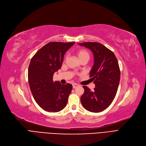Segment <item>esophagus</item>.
<instances>
[{"mask_svg":"<svg viewBox=\"0 0 146 146\" xmlns=\"http://www.w3.org/2000/svg\"><path fill=\"white\" fill-rule=\"evenodd\" d=\"M78 85L77 84H72V87H73V88H76L77 87H78Z\"/></svg>","mask_w":146,"mask_h":146,"instance_id":"esophagus-1","label":"esophagus"}]
</instances>
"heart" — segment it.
I'll return each instance as SVG.
<instances>
[{
    "mask_svg": "<svg viewBox=\"0 0 146 146\" xmlns=\"http://www.w3.org/2000/svg\"><path fill=\"white\" fill-rule=\"evenodd\" d=\"M76 54H77L80 60L84 58L89 59V57H90L89 53L87 50L84 49V48H80V49L77 50L76 51Z\"/></svg>",
    "mask_w": 146,
    "mask_h": 146,
    "instance_id": "1",
    "label": "heart"
}]
</instances>
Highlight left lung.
Instances as JSON below:
<instances>
[{
  "label": "left lung",
  "mask_w": 146,
  "mask_h": 146,
  "mask_svg": "<svg viewBox=\"0 0 146 146\" xmlns=\"http://www.w3.org/2000/svg\"><path fill=\"white\" fill-rule=\"evenodd\" d=\"M89 48L94 55V63L90 71L95 88L92 91L82 86V106L92 112H100L108 108L116 94L120 81V69L115 54L105 46L96 42L78 43Z\"/></svg>",
  "instance_id": "left-lung-1"
}]
</instances>
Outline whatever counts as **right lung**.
<instances>
[{
    "instance_id": "obj_1",
    "label": "right lung",
    "mask_w": 146,
    "mask_h": 146,
    "mask_svg": "<svg viewBox=\"0 0 146 146\" xmlns=\"http://www.w3.org/2000/svg\"><path fill=\"white\" fill-rule=\"evenodd\" d=\"M75 42L48 43L31 58L28 78L34 100L40 108L49 112H58L66 106L72 86L53 81L55 72L61 68L64 54Z\"/></svg>"
}]
</instances>
